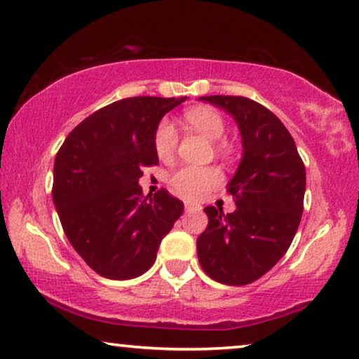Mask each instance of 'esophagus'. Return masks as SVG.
Instances as JSON below:
<instances>
[{
    "label": "esophagus",
    "mask_w": 359,
    "mask_h": 359,
    "mask_svg": "<svg viewBox=\"0 0 359 359\" xmlns=\"http://www.w3.org/2000/svg\"><path fill=\"white\" fill-rule=\"evenodd\" d=\"M184 208H186V210H198L201 205L199 204H194V203H189V201H186Z\"/></svg>",
    "instance_id": "34e87169"
}]
</instances>
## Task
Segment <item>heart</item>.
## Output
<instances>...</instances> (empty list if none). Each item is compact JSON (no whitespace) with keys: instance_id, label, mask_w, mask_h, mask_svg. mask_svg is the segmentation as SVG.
<instances>
[{"instance_id":"1","label":"heart","mask_w":359,"mask_h":359,"mask_svg":"<svg viewBox=\"0 0 359 359\" xmlns=\"http://www.w3.org/2000/svg\"><path fill=\"white\" fill-rule=\"evenodd\" d=\"M186 122L196 130L210 140H220L225 134V119L219 111L212 107H194L184 114ZM155 151L160 158H168L173 155L178 145V130L175 124L168 119L161 121L155 132ZM219 151L225 150L224 144L217 145ZM222 173L214 166H181L171 175L170 183L180 196L188 199H199L208 194L210 189L220 184Z\"/></svg>"}]
</instances>
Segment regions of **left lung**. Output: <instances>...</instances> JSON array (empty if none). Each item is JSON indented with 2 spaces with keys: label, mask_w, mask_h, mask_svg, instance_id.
Segmentation results:
<instances>
[{
  "label": "left lung",
  "mask_w": 359,
  "mask_h": 359,
  "mask_svg": "<svg viewBox=\"0 0 359 359\" xmlns=\"http://www.w3.org/2000/svg\"><path fill=\"white\" fill-rule=\"evenodd\" d=\"M237 122L243 154L227 191L237 209L225 215L208 205V229L198 237L201 268L214 281L245 286L287 252L301 224L306 168L289 130L271 111L243 96H201Z\"/></svg>",
  "instance_id": "1"
}]
</instances>
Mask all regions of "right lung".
Returning a JSON list of instances; mask_svg holds the SVG:
<instances>
[{
    "instance_id": "right-lung-1",
    "label": "right lung",
    "mask_w": 359,
    "mask_h": 359,
    "mask_svg": "<svg viewBox=\"0 0 359 359\" xmlns=\"http://www.w3.org/2000/svg\"><path fill=\"white\" fill-rule=\"evenodd\" d=\"M183 97L137 96L93 112L63 142L52 198L63 232L88 266L107 279H132L156 259L184 205L166 189L144 196V166L158 163L155 132Z\"/></svg>"
}]
</instances>
